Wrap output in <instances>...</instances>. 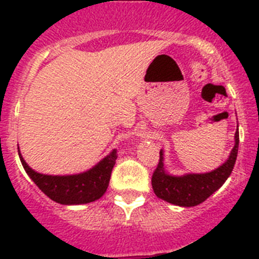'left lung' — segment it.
Returning <instances> with one entry per match:
<instances>
[{
    "instance_id": "1",
    "label": "left lung",
    "mask_w": 259,
    "mask_h": 259,
    "mask_svg": "<svg viewBox=\"0 0 259 259\" xmlns=\"http://www.w3.org/2000/svg\"><path fill=\"white\" fill-rule=\"evenodd\" d=\"M239 150V131L235 134V146L230 158L222 166L206 174H187L172 176L163 167V150L159 152V162L152 176V187L155 196L178 206L191 207L200 203L218 191L228 179L235 166Z\"/></svg>"
}]
</instances>
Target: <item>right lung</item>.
<instances>
[{
	"label": "right lung",
	"mask_w": 259,
	"mask_h": 259,
	"mask_svg": "<svg viewBox=\"0 0 259 259\" xmlns=\"http://www.w3.org/2000/svg\"><path fill=\"white\" fill-rule=\"evenodd\" d=\"M18 153L24 170L33 180V183L50 200L62 205H81V203L93 202L102 197L109 187L111 171L118 158L116 150L114 149L102 161L98 162L95 167L85 172L76 174V175L53 176L33 171L23 159L19 148Z\"/></svg>",
	"instance_id": "right-lung-1"
}]
</instances>
